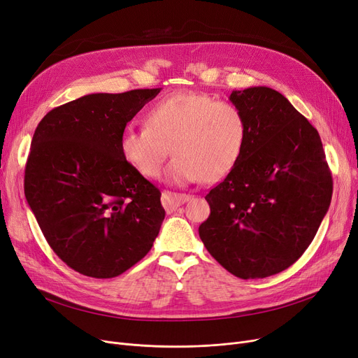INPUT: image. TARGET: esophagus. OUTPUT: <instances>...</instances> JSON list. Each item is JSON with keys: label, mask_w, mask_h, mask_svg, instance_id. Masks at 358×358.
<instances>
[{"label": "esophagus", "mask_w": 358, "mask_h": 358, "mask_svg": "<svg viewBox=\"0 0 358 358\" xmlns=\"http://www.w3.org/2000/svg\"><path fill=\"white\" fill-rule=\"evenodd\" d=\"M190 201L189 194L184 193H174V192H164L162 193V205L166 210H174L182 203H186Z\"/></svg>", "instance_id": "1"}]
</instances>
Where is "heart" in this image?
<instances>
[{
    "label": "heart",
    "mask_w": 358,
    "mask_h": 358,
    "mask_svg": "<svg viewBox=\"0 0 358 358\" xmlns=\"http://www.w3.org/2000/svg\"><path fill=\"white\" fill-rule=\"evenodd\" d=\"M144 125L124 131V161L140 176L156 178L171 148L176 157L166 178L174 184L222 180L239 162L248 138L245 113L201 91H178L157 101Z\"/></svg>",
    "instance_id": "heart-1"
}]
</instances>
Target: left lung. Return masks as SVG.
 I'll return each instance as SVG.
<instances>
[{
	"label": "left lung",
	"mask_w": 358,
	"mask_h": 358,
	"mask_svg": "<svg viewBox=\"0 0 358 358\" xmlns=\"http://www.w3.org/2000/svg\"><path fill=\"white\" fill-rule=\"evenodd\" d=\"M248 121L239 162L205 199L199 236L241 279H264L292 266L313 242L332 201V174L319 132L268 87L233 91Z\"/></svg>",
	"instance_id": "left-lung-1"
}]
</instances>
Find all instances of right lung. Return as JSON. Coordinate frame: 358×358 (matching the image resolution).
Masks as SVG:
<instances>
[{"instance_id":"obj_1","label":"right lung","mask_w":358,"mask_h":358,"mask_svg":"<svg viewBox=\"0 0 358 358\" xmlns=\"http://www.w3.org/2000/svg\"><path fill=\"white\" fill-rule=\"evenodd\" d=\"M159 91L88 94L50 110L35 129L26 201L51 249L84 275L122 274L161 230V192L119 150L127 124Z\"/></svg>"}]
</instances>
